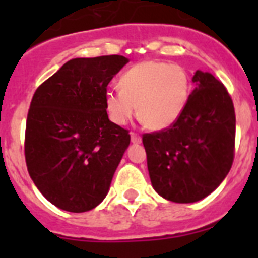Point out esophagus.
Masks as SVG:
<instances>
[{
    "mask_svg": "<svg viewBox=\"0 0 258 258\" xmlns=\"http://www.w3.org/2000/svg\"><path fill=\"white\" fill-rule=\"evenodd\" d=\"M131 138H132V143H141V137L138 136L137 133H131Z\"/></svg>",
    "mask_w": 258,
    "mask_h": 258,
    "instance_id": "1",
    "label": "esophagus"
}]
</instances>
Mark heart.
I'll list each match as a JSON object with an SVG mask.
<instances>
[{"instance_id": "b5f03b06", "label": "heart", "mask_w": 258, "mask_h": 258, "mask_svg": "<svg viewBox=\"0 0 258 258\" xmlns=\"http://www.w3.org/2000/svg\"><path fill=\"white\" fill-rule=\"evenodd\" d=\"M120 90H109L104 104L109 120L117 125L131 121L137 112L152 131L172 126L186 108L190 77L183 67L159 60H143L125 71Z\"/></svg>"}]
</instances>
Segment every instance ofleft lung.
I'll return each instance as SVG.
<instances>
[{
  "label": "left lung",
  "instance_id": "8db88e82",
  "mask_svg": "<svg viewBox=\"0 0 258 258\" xmlns=\"http://www.w3.org/2000/svg\"><path fill=\"white\" fill-rule=\"evenodd\" d=\"M195 89L172 126L142 142L152 187L174 203H195L225 179L234 161L235 111L230 94L209 72L197 71Z\"/></svg>",
  "mask_w": 258,
  "mask_h": 258
}]
</instances>
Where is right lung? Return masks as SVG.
I'll return each mask as SVG.
<instances>
[{
  "label": "right lung",
  "mask_w": 258,
  "mask_h": 258,
  "mask_svg": "<svg viewBox=\"0 0 258 258\" xmlns=\"http://www.w3.org/2000/svg\"><path fill=\"white\" fill-rule=\"evenodd\" d=\"M127 61L122 55L71 59L33 94L27 169L40 192L63 211L81 213L101 204L131 143L104 104L107 85Z\"/></svg>",
  "instance_id": "add662e5"
}]
</instances>
